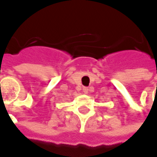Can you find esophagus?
<instances>
[{
    "instance_id": "1",
    "label": "esophagus",
    "mask_w": 157,
    "mask_h": 157,
    "mask_svg": "<svg viewBox=\"0 0 157 157\" xmlns=\"http://www.w3.org/2000/svg\"><path fill=\"white\" fill-rule=\"evenodd\" d=\"M82 90H83L84 93H88L90 90H89V88H88V87H83V88H82Z\"/></svg>"
}]
</instances>
